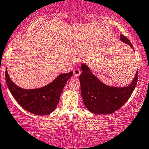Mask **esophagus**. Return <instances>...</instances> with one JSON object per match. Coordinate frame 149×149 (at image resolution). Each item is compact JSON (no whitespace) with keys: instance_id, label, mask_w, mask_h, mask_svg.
<instances>
[{"instance_id":"obj_1","label":"esophagus","mask_w":149,"mask_h":149,"mask_svg":"<svg viewBox=\"0 0 149 149\" xmlns=\"http://www.w3.org/2000/svg\"><path fill=\"white\" fill-rule=\"evenodd\" d=\"M80 73H81V71H80V69H76L75 70H73V75H74V76L76 77H78V76H80Z\"/></svg>"}]
</instances>
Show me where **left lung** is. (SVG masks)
<instances>
[{
    "mask_svg": "<svg viewBox=\"0 0 149 149\" xmlns=\"http://www.w3.org/2000/svg\"><path fill=\"white\" fill-rule=\"evenodd\" d=\"M120 40L133 49L132 44L125 36H120ZM80 68L82 73L79 79L81 95L84 106L92 113L106 115L116 111L129 100L137 84V71L129 85L118 87L103 83L86 63H82Z\"/></svg>",
    "mask_w": 149,
    "mask_h": 149,
    "instance_id": "8db88e82",
    "label": "left lung"
}]
</instances>
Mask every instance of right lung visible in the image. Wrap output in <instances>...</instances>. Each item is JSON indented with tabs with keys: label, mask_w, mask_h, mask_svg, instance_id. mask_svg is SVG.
Here are the masks:
<instances>
[{
	"label": "right lung",
	"mask_w": 149,
	"mask_h": 149,
	"mask_svg": "<svg viewBox=\"0 0 149 149\" xmlns=\"http://www.w3.org/2000/svg\"><path fill=\"white\" fill-rule=\"evenodd\" d=\"M72 75L73 71L62 73L47 85L33 89H25L15 84L9 76L7 69L5 80L12 96L24 110L37 116H45L55 110L66 82Z\"/></svg>",
	"instance_id": "add662e5"
}]
</instances>
